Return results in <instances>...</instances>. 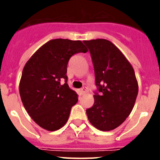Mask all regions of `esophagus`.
Instances as JSON below:
<instances>
[{
    "label": "esophagus",
    "instance_id": "34e87169",
    "mask_svg": "<svg viewBox=\"0 0 160 160\" xmlns=\"http://www.w3.org/2000/svg\"><path fill=\"white\" fill-rule=\"evenodd\" d=\"M87 88L86 87H82L81 90H79V92H80V94H81V95H83V94H86V93H87Z\"/></svg>",
    "mask_w": 160,
    "mask_h": 160
}]
</instances>
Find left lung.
<instances>
[{"mask_svg": "<svg viewBox=\"0 0 160 160\" xmlns=\"http://www.w3.org/2000/svg\"><path fill=\"white\" fill-rule=\"evenodd\" d=\"M94 65V103L87 109L90 123L100 131L115 129L129 116L138 95V82L131 63L106 39L83 41Z\"/></svg>", "mask_w": 160, "mask_h": 160, "instance_id": "obj_1", "label": "left lung"}]
</instances>
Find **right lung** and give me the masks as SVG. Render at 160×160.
<instances>
[{"label":"right lung","mask_w":160,"mask_h":160,"mask_svg":"<svg viewBox=\"0 0 160 160\" xmlns=\"http://www.w3.org/2000/svg\"><path fill=\"white\" fill-rule=\"evenodd\" d=\"M88 51L81 41L53 39L29 58L19 84L22 103L29 116L41 128L57 131L62 128L78 94L67 84V64L78 53Z\"/></svg>","instance_id":"add662e5"}]
</instances>
